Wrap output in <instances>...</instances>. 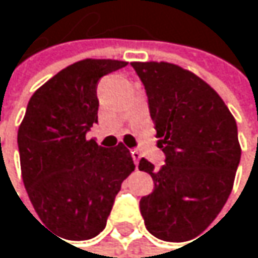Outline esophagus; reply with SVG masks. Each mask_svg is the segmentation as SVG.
I'll use <instances>...</instances> for the list:
<instances>
[{"label": "esophagus", "instance_id": "1", "mask_svg": "<svg viewBox=\"0 0 258 258\" xmlns=\"http://www.w3.org/2000/svg\"><path fill=\"white\" fill-rule=\"evenodd\" d=\"M140 153H138V150H132V159H134V162H135V167H138V164H140Z\"/></svg>", "mask_w": 258, "mask_h": 258}]
</instances>
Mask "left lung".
Instances as JSON below:
<instances>
[{
    "label": "left lung",
    "instance_id": "8db88e82",
    "mask_svg": "<svg viewBox=\"0 0 258 258\" xmlns=\"http://www.w3.org/2000/svg\"><path fill=\"white\" fill-rule=\"evenodd\" d=\"M144 84L158 147L165 164L138 168L155 188L140 201L146 228L158 239L185 242L204 231L233 189L240 161L236 120L219 94L192 72L171 63H131Z\"/></svg>",
    "mask_w": 258,
    "mask_h": 258
}]
</instances>
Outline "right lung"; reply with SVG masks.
<instances>
[{
	"label": "right lung",
	"instance_id": "right-lung-1",
	"mask_svg": "<svg viewBox=\"0 0 258 258\" xmlns=\"http://www.w3.org/2000/svg\"><path fill=\"white\" fill-rule=\"evenodd\" d=\"M127 64L82 60L45 82L30 99L18 131L21 171L43 227L87 240L106 225L123 180L135 170L131 152L97 146L85 135L97 123V82Z\"/></svg>",
	"mask_w": 258,
	"mask_h": 258
}]
</instances>
